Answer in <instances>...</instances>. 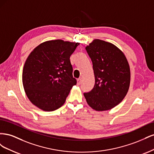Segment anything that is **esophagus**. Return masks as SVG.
<instances>
[{
  "mask_svg": "<svg viewBox=\"0 0 154 154\" xmlns=\"http://www.w3.org/2000/svg\"><path fill=\"white\" fill-rule=\"evenodd\" d=\"M82 78H78V80H77V83H78V85H80L81 83H82Z\"/></svg>",
  "mask_w": 154,
  "mask_h": 154,
  "instance_id": "1",
  "label": "esophagus"
}]
</instances>
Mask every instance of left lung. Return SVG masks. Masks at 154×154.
Listing matches in <instances>:
<instances>
[{
	"instance_id": "left-lung-1",
	"label": "left lung",
	"mask_w": 154,
	"mask_h": 154,
	"mask_svg": "<svg viewBox=\"0 0 154 154\" xmlns=\"http://www.w3.org/2000/svg\"><path fill=\"white\" fill-rule=\"evenodd\" d=\"M93 65L95 84L84 93L87 104L96 111L112 109L123 101L129 89L130 70L124 53L113 44L93 40L85 48Z\"/></svg>"
}]
</instances>
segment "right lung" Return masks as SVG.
Wrapping results in <instances>:
<instances>
[{
    "label": "right lung",
    "mask_w": 154,
    "mask_h": 154,
    "mask_svg": "<svg viewBox=\"0 0 154 154\" xmlns=\"http://www.w3.org/2000/svg\"><path fill=\"white\" fill-rule=\"evenodd\" d=\"M79 44L62 40L46 41L28 56L23 68L22 83L28 99L38 109L54 111L65 103L76 84L70 57Z\"/></svg>",
    "instance_id": "add662e5"
}]
</instances>
